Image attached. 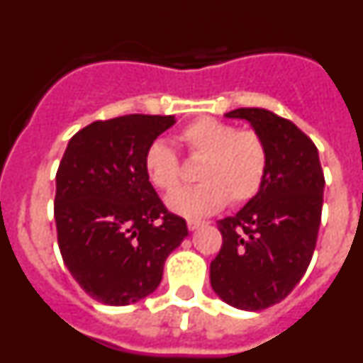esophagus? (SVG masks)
Instances as JSON below:
<instances>
[{
    "label": "esophagus",
    "mask_w": 363,
    "mask_h": 363,
    "mask_svg": "<svg viewBox=\"0 0 363 363\" xmlns=\"http://www.w3.org/2000/svg\"><path fill=\"white\" fill-rule=\"evenodd\" d=\"M200 225H203V221H198V220H189L187 221L189 230H196Z\"/></svg>",
    "instance_id": "esophagus-1"
}]
</instances>
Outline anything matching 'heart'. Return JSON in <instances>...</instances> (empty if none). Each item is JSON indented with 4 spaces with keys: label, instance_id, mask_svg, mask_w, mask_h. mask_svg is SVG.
Instances as JSON below:
<instances>
[{
    "label": "heart",
    "instance_id": "1",
    "mask_svg": "<svg viewBox=\"0 0 363 363\" xmlns=\"http://www.w3.org/2000/svg\"><path fill=\"white\" fill-rule=\"evenodd\" d=\"M179 140L192 156L203 158L198 169L196 187L179 189V163L172 147L163 140L149 143L143 154V169L150 184L163 192L169 209L185 218H203L230 200H251L264 184L267 172V149L258 133L236 130L233 123L216 118H200L185 125Z\"/></svg>",
    "mask_w": 363,
    "mask_h": 363
}]
</instances>
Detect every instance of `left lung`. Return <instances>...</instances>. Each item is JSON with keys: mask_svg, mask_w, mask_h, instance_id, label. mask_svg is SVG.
<instances>
[{"mask_svg": "<svg viewBox=\"0 0 363 363\" xmlns=\"http://www.w3.org/2000/svg\"><path fill=\"white\" fill-rule=\"evenodd\" d=\"M267 149L264 184L234 216L218 221L221 249L211 262V285L242 311H262L296 287L313 258L323 205L318 149L293 121L265 108H236Z\"/></svg>", "mask_w": 363, "mask_h": 363, "instance_id": "8db88e82", "label": "left lung"}]
</instances>
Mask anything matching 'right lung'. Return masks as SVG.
Returning <instances> with one entry per match:
<instances>
[{
    "label": "right lung",
    "mask_w": 363,
    "mask_h": 363,
    "mask_svg": "<svg viewBox=\"0 0 363 363\" xmlns=\"http://www.w3.org/2000/svg\"><path fill=\"white\" fill-rule=\"evenodd\" d=\"M174 116L129 114L74 134L56 174L57 245L79 287L107 306L156 291L167 256L189 236L143 169L150 142Z\"/></svg>",
    "instance_id": "obj_1"
}]
</instances>
